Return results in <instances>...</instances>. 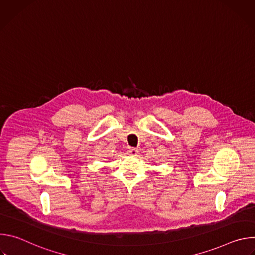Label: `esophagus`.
Wrapping results in <instances>:
<instances>
[{"mask_svg": "<svg viewBox=\"0 0 255 255\" xmlns=\"http://www.w3.org/2000/svg\"><path fill=\"white\" fill-rule=\"evenodd\" d=\"M127 153H128L129 155L135 156V155H137V153H138V149H137V148H134V147H129V149L127 150Z\"/></svg>", "mask_w": 255, "mask_h": 255, "instance_id": "obj_1", "label": "esophagus"}]
</instances>
